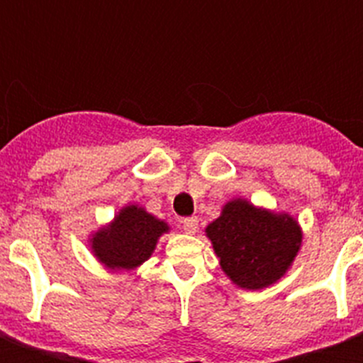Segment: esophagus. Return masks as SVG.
<instances>
[{
    "label": "esophagus",
    "mask_w": 363,
    "mask_h": 363,
    "mask_svg": "<svg viewBox=\"0 0 363 363\" xmlns=\"http://www.w3.org/2000/svg\"><path fill=\"white\" fill-rule=\"evenodd\" d=\"M182 230L186 233H190V235L198 232V218H196V216H188V218H184V220H182Z\"/></svg>",
    "instance_id": "1"
}]
</instances>
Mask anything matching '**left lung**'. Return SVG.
<instances>
[{
  "label": "left lung",
  "mask_w": 363,
  "mask_h": 363,
  "mask_svg": "<svg viewBox=\"0 0 363 363\" xmlns=\"http://www.w3.org/2000/svg\"><path fill=\"white\" fill-rule=\"evenodd\" d=\"M205 232L224 273L247 290L279 281L301 247V230L292 216L258 209L247 199L224 205Z\"/></svg>",
  "instance_id": "left-lung-1"
}]
</instances>
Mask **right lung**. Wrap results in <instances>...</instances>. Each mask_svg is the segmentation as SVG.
Returning <instances> with one entry per match:
<instances>
[{
  "mask_svg": "<svg viewBox=\"0 0 363 363\" xmlns=\"http://www.w3.org/2000/svg\"><path fill=\"white\" fill-rule=\"evenodd\" d=\"M169 230L164 220L130 205L115 216V222L101 228L92 238V250L111 269H133L150 258L156 241Z\"/></svg>",
  "mask_w": 363,
  "mask_h": 363,
  "instance_id": "1",
  "label": "right lung"
}]
</instances>
